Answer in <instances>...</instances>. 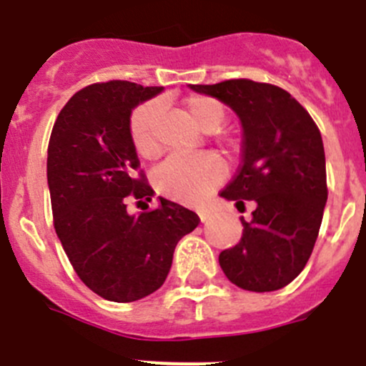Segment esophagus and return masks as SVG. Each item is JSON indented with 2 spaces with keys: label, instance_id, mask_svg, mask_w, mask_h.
I'll use <instances>...</instances> for the list:
<instances>
[{
  "label": "esophagus",
  "instance_id": "obj_1",
  "mask_svg": "<svg viewBox=\"0 0 366 366\" xmlns=\"http://www.w3.org/2000/svg\"><path fill=\"white\" fill-rule=\"evenodd\" d=\"M198 216H200L202 223H205L209 218H211V212H209V211H200V212H198Z\"/></svg>",
  "mask_w": 366,
  "mask_h": 366
}]
</instances>
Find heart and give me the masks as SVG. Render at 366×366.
Instances as JSON below:
<instances>
[{"mask_svg":"<svg viewBox=\"0 0 366 366\" xmlns=\"http://www.w3.org/2000/svg\"><path fill=\"white\" fill-rule=\"evenodd\" d=\"M187 118L198 129L211 132L223 123L225 112L216 100L207 97H191L184 104ZM159 105L155 102L139 105L130 118V137L137 154L152 159L159 154V141L155 136ZM223 164L216 155L200 154L184 157H168L154 173L155 187L162 194L180 202L198 200L211 187L222 180Z\"/></svg>","mask_w":366,"mask_h":366,"instance_id":"obj_1","label":"heart"}]
</instances>
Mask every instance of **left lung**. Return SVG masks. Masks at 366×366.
Returning <instances> with one entry per match:
<instances>
[{
    "label": "left lung",
    "mask_w": 366,
    "mask_h": 366,
    "mask_svg": "<svg viewBox=\"0 0 366 366\" xmlns=\"http://www.w3.org/2000/svg\"><path fill=\"white\" fill-rule=\"evenodd\" d=\"M189 87L229 105L243 127L241 166L219 197L255 209L250 222L241 218L243 236L219 254V266L248 292L285 288L313 252L327 202L320 130L277 85L239 78Z\"/></svg>",
    "instance_id": "1"
}]
</instances>
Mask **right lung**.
I'll list each match as a JSON object with an SVG mask.
<instances>
[{
	"label": "right lung",
	"mask_w": 366,
	"mask_h": 366,
	"mask_svg": "<svg viewBox=\"0 0 366 366\" xmlns=\"http://www.w3.org/2000/svg\"><path fill=\"white\" fill-rule=\"evenodd\" d=\"M162 87L111 80L81 89L64 105L48 144L53 225L74 272L112 302L157 292L177 243L197 229V212L159 197V207L134 216L127 200H152L130 137V116Z\"/></svg>",
	"instance_id": "1"
}]
</instances>
